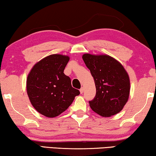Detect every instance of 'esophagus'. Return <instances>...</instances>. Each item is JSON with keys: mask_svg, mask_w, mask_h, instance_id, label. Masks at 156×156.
<instances>
[{"mask_svg": "<svg viewBox=\"0 0 156 156\" xmlns=\"http://www.w3.org/2000/svg\"><path fill=\"white\" fill-rule=\"evenodd\" d=\"M80 93H81V94H83V91H84V89H83V87H82V88H81L80 90Z\"/></svg>", "mask_w": 156, "mask_h": 156, "instance_id": "obj_1", "label": "esophagus"}]
</instances>
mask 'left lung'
<instances>
[{"label": "left lung", "instance_id": "left-lung-1", "mask_svg": "<svg viewBox=\"0 0 156 156\" xmlns=\"http://www.w3.org/2000/svg\"><path fill=\"white\" fill-rule=\"evenodd\" d=\"M82 58L94 77L96 94L89 105L103 117L115 115L123 109L130 93L127 72L118 60L101 54L85 53Z\"/></svg>", "mask_w": 156, "mask_h": 156}]
</instances>
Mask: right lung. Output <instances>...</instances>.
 I'll list each match as a JSON object with an SVG mask.
<instances>
[{
    "instance_id": "obj_1",
    "label": "right lung",
    "mask_w": 156,
    "mask_h": 156,
    "mask_svg": "<svg viewBox=\"0 0 156 156\" xmlns=\"http://www.w3.org/2000/svg\"><path fill=\"white\" fill-rule=\"evenodd\" d=\"M69 60L68 55L52 54L36 63L28 74L26 88L29 99L43 115H60L80 94L63 73Z\"/></svg>"
}]
</instances>
